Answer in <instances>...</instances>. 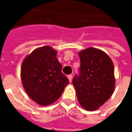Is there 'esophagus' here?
<instances>
[{"label": "esophagus", "mask_w": 132, "mask_h": 132, "mask_svg": "<svg viewBox=\"0 0 132 132\" xmlns=\"http://www.w3.org/2000/svg\"><path fill=\"white\" fill-rule=\"evenodd\" d=\"M68 78L70 82H71L72 81V79H73V76L72 75H69V76H68Z\"/></svg>", "instance_id": "obj_1"}]
</instances>
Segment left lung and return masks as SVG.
Here are the masks:
<instances>
[{
  "label": "left lung",
  "mask_w": 132,
  "mask_h": 132,
  "mask_svg": "<svg viewBox=\"0 0 132 132\" xmlns=\"http://www.w3.org/2000/svg\"><path fill=\"white\" fill-rule=\"evenodd\" d=\"M79 55L80 74L74 77L73 84L80 105L87 111H95L114 93V64L108 54L97 48H86Z\"/></svg>",
  "instance_id": "1"
}]
</instances>
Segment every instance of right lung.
Instances as JSON below:
<instances>
[{
    "label": "right lung",
    "mask_w": 132,
    "mask_h": 132,
    "mask_svg": "<svg viewBox=\"0 0 132 132\" xmlns=\"http://www.w3.org/2000/svg\"><path fill=\"white\" fill-rule=\"evenodd\" d=\"M57 51L51 46L36 48L23 59L20 78L30 98L40 106L54 103L69 84L62 73Z\"/></svg>",
    "instance_id": "right-lung-1"
}]
</instances>
